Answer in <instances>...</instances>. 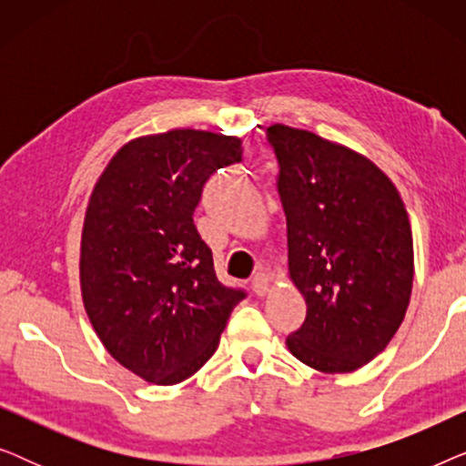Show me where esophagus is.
Masks as SVG:
<instances>
[{"label": "esophagus", "mask_w": 466, "mask_h": 466, "mask_svg": "<svg viewBox=\"0 0 466 466\" xmlns=\"http://www.w3.org/2000/svg\"><path fill=\"white\" fill-rule=\"evenodd\" d=\"M269 286H271V282H269V276H267V273H257V276L252 278V289H254V292H257L258 297H263V295H267V292H269Z\"/></svg>", "instance_id": "obj_1"}]
</instances>
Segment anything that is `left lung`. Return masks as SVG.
Masks as SVG:
<instances>
[{
	"instance_id": "1",
	"label": "left lung",
	"mask_w": 466,
	"mask_h": 466,
	"mask_svg": "<svg viewBox=\"0 0 466 466\" xmlns=\"http://www.w3.org/2000/svg\"><path fill=\"white\" fill-rule=\"evenodd\" d=\"M289 231V273L308 305L286 337L322 373L373 360L403 322L413 286V239L399 190L367 157L316 133L267 129Z\"/></svg>"
}]
</instances>
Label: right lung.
<instances>
[{
  "instance_id": "1",
  "label": "right lung",
  "mask_w": 466,
  "mask_h": 466,
  "mask_svg": "<svg viewBox=\"0 0 466 466\" xmlns=\"http://www.w3.org/2000/svg\"><path fill=\"white\" fill-rule=\"evenodd\" d=\"M241 161V139L171 129L125 144L95 184L80 244L82 301L112 359L150 384L209 360L241 289L220 284L193 212L208 177Z\"/></svg>"
}]
</instances>
